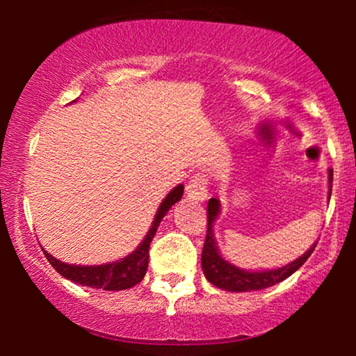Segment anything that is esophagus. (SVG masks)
Returning <instances> with one entry per match:
<instances>
[{"mask_svg": "<svg viewBox=\"0 0 356 356\" xmlns=\"http://www.w3.org/2000/svg\"><path fill=\"white\" fill-rule=\"evenodd\" d=\"M187 197L192 201H204L207 197V177L201 172L194 174L186 187Z\"/></svg>", "mask_w": 356, "mask_h": 356, "instance_id": "1", "label": "esophagus"}]
</instances>
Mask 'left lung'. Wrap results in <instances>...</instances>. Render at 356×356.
<instances>
[{
    "label": "left lung",
    "instance_id": "1",
    "mask_svg": "<svg viewBox=\"0 0 356 356\" xmlns=\"http://www.w3.org/2000/svg\"><path fill=\"white\" fill-rule=\"evenodd\" d=\"M330 182H333L332 170H330ZM330 195H332V189H330ZM218 214L219 201L218 199H209V202H207V232L206 241H204L201 263L204 276L207 277V281L220 289H226V291H257V289H264L269 288V286H275L276 283H281L286 277L291 276L296 269L303 266L306 259L312 256L314 248H316V244H313V248H309L303 256L298 257L291 264H286L284 268L257 273L244 271V269L232 266L227 261H224L219 254L218 248H216L214 238H212V222L218 218Z\"/></svg>",
    "mask_w": 356,
    "mask_h": 356
}]
</instances>
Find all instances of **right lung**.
Wrapping results in <instances>:
<instances>
[{
    "instance_id": "obj_1",
    "label": "right lung",
    "mask_w": 356,
    "mask_h": 356,
    "mask_svg": "<svg viewBox=\"0 0 356 356\" xmlns=\"http://www.w3.org/2000/svg\"><path fill=\"white\" fill-rule=\"evenodd\" d=\"M182 194V184H179L177 187H174V189L169 192V195H167L164 201H162L161 207H159L152 222V227L147 232V236L140 243V246H138L132 254L124 257V259L115 261V263L110 264H100V266H73V264L61 263V261L55 259V257H51L47 251H43V254L47 256L48 263H50L61 276L73 281V283L90 286V288L97 289H107V291H122V289L132 288V286L138 284L144 280L147 266H149V248L155 232L159 229V222H161L162 218L165 216V212L169 211L175 202L181 201Z\"/></svg>"
}]
</instances>
